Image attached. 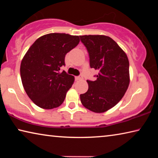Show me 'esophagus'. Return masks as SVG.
<instances>
[{"label":"esophagus","instance_id":"obj_1","mask_svg":"<svg viewBox=\"0 0 158 158\" xmlns=\"http://www.w3.org/2000/svg\"><path fill=\"white\" fill-rule=\"evenodd\" d=\"M75 79L77 81H80V80H82L83 79V77L82 76H79V77H76Z\"/></svg>","mask_w":158,"mask_h":158}]
</instances>
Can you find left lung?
I'll use <instances>...</instances> for the list:
<instances>
[{
    "instance_id": "1",
    "label": "left lung",
    "mask_w": 158,
    "mask_h": 158,
    "mask_svg": "<svg viewBox=\"0 0 158 158\" xmlns=\"http://www.w3.org/2000/svg\"><path fill=\"white\" fill-rule=\"evenodd\" d=\"M80 38L89 52L90 68L99 71L95 81L87 80L89 89L80 100L89 110L103 113L119 102L129 86V60L110 37L85 35Z\"/></svg>"
}]
</instances>
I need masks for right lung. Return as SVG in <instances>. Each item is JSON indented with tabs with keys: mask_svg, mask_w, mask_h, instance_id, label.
<instances>
[{
	"mask_svg": "<svg viewBox=\"0 0 158 158\" xmlns=\"http://www.w3.org/2000/svg\"><path fill=\"white\" fill-rule=\"evenodd\" d=\"M78 35L49 33L40 37L21 60L20 74L26 94L39 107L52 109L62 105L74 84V76L65 71L67 53L77 47Z\"/></svg>",
	"mask_w": 158,
	"mask_h": 158,
	"instance_id": "right-lung-1",
	"label": "right lung"
}]
</instances>
